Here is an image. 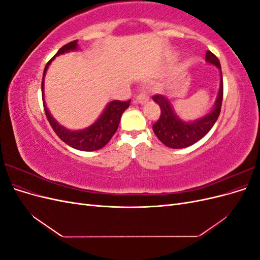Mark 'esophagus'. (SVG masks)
Masks as SVG:
<instances>
[{"instance_id": "34e87169", "label": "esophagus", "mask_w": 260, "mask_h": 260, "mask_svg": "<svg viewBox=\"0 0 260 260\" xmlns=\"http://www.w3.org/2000/svg\"><path fill=\"white\" fill-rule=\"evenodd\" d=\"M148 101V95H146L145 93H140L139 95L136 96V99L133 100V103L135 104H145Z\"/></svg>"}]
</instances>
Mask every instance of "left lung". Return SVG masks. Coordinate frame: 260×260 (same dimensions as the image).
Listing matches in <instances>:
<instances>
[{"instance_id":"8db88e82","label":"left lung","mask_w":260,"mask_h":260,"mask_svg":"<svg viewBox=\"0 0 260 260\" xmlns=\"http://www.w3.org/2000/svg\"><path fill=\"white\" fill-rule=\"evenodd\" d=\"M206 60L221 69L220 61L214 53L207 51ZM223 98V82L222 74H220V89L212 111L193 122H184L180 120L171 108L169 101L164 95H154L152 99L160 107V116L154 124L153 130L155 136L159 139L161 143L170 148L187 147L205 137L209 130L214 127L221 111Z\"/></svg>"}]
</instances>
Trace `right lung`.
<instances>
[{
	"label": "right lung",
	"mask_w": 260,
	"mask_h": 260,
	"mask_svg": "<svg viewBox=\"0 0 260 260\" xmlns=\"http://www.w3.org/2000/svg\"><path fill=\"white\" fill-rule=\"evenodd\" d=\"M78 48L77 40L69 42L65 44L64 46L58 50L55 56H57L59 54H64L69 51H75ZM54 59L51 58L48 64H46L43 73L42 78V99H43V106H44V112L46 115V118L52 125L53 130L55 133L58 136V138L64 141L66 144L72 146L76 149H79V151L84 152H90V151H98V149L104 147L109 141H111L112 137L115 135V132L118 129V125L120 122V118L122 113L127 109L130 105L131 100L128 101H113L107 105L103 114L101 115L99 119L94 122L89 128L83 129L81 131H70L61 125L54 119L49 113L48 108L45 106L44 103V96H43V82H44V75L46 69H48L49 65Z\"/></svg>",
	"instance_id": "add662e5"
}]
</instances>
